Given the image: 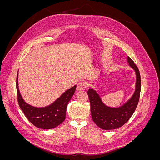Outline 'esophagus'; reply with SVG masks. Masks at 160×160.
<instances>
[{
  "mask_svg": "<svg viewBox=\"0 0 160 160\" xmlns=\"http://www.w3.org/2000/svg\"><path fill=\"white\" fill-rule=\"evenodd\" d=\"M85 88H86V83L84 81H80L79 83H77V91H83V90H85Z\"/></svg>",
  "mask_w": 160,
  "mask_h": 160,
  "instance_id": "34e87169",
  "label": "esophagus"
}]
</instances>
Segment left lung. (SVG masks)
Here are the masks:
<instances>
[{"label":"left lung","instance_id":"8db88e82","mask_svg":"<svg viewBox=\"0 0 160 160\" xmlns=\"http://www.w3.org/2000/svg\"><path fill=\"white\" fill-rule=\"evenodd\" d=\"M128 61L129 66L135 71L136 84L133 95L126 103L117 108H109L102 102L94 89H89L88 91L92 119L99 128L103 129H114L122 127L132 117L138 106L141 91V77L138 67L133 60L128 57Z\"/></svg>","mask_w":160,"mask_h":160}]
</instances>
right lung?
<instances>
[{
  "mask_svg": "<svg viewBox=\"0 0 160 160\" xmlns=\"http://www.w3.org/2000/svg\"><path fill=\"white\" fill-rule=\"evenodd\" d=\"M76 85L66 91L55 102L45 108H35L27 104L19 92L18 86V73L17 77V92L19 107L27 118L35 127L49 129L57 127L64 122L66 116L67 106L74 95Z\"/></svg>",
  "mask_w": 160,
  "mask_h": 160,
  "instance_id": "obj_1",
  "label": "right lung"
}]
</instances>
